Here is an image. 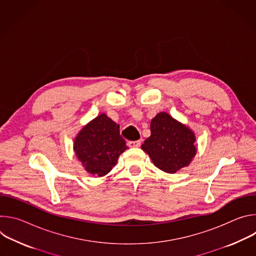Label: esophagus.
I'll return each instance as SVG.
<instances>
[{"label":"esophagus","mask_w":256,"mask_h":256,"mask_svg":"<svg viewBox=\"0 0 256 256\" xmlns=\"http://www.w3.org/2000/svg\"><path fill=\"white\" fill-rule=\"evenodd\" d=\"M128 147H130V148H138V147H140V140H130L128 142Z\"/></svg>","instance_id":"esophagus-1"}]
</instances>
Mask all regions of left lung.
<instances>
[{"mask_svg":"<svg viewBox=\"0 0 256 256\" xmlns=\"http://www.w3.org/2000/svg\"><path fill=\"white\" fill-rule=\"evenodd\" d=\"M194 134L165 112L158 114L151 122V136L142 149L156 167L167 173H175L188 166L196 153Z\"/></svg>","mask_w":256,"mask_h":256,"instance_id":"left-lung-1","label":"left lung"}]
</instances>
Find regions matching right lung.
I'll use <instances>...</instances> for the list:
<instances>
[{"mask_svg": "<svg viewBox=\"0 0 256 256\" xmlns=\"http://www.w3.org/2000/svg\"><path fill=\"white\" fill-rule=\"evenodd\" d=\"M126 148L120 126L104 114L83 128L74 144L76 155L85 169L97 176L110 171Z\"/></svg>", "mask_w": 256, "mask_h": 256, "instance_id": "add662e5", "label": "right lung"}]
</instances>
